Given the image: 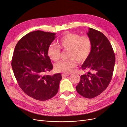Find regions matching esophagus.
<instances>
[{
  "instance_id": "esophagus-1",
  "label": "esophagus",
  "mask_w": 127,
  "mask_h": 127,
  "mask_svg": "<svg viewBox=\"0 0 127 127\" xmlns=\"http://www.w3.org/2000/svg\"><path fill=\"white\" fill-rule=\"evenodd\" d=\"M68 75H69V73H63V74H62V76L63 77H66Z\"/></svg>"
}]
</instances>
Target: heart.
<instances>
[{"mask_svg": "<svg viewBox=\"0 0 127 127\" xmlns=\"http://www.w3.org/2000/svg\"><path fill=\"white\" fill-rule=\"evenodd\" d=\"M58 45L63 50H68L67 58L69 59L56 63L55 68L57 71L66 73L71 72L76 67V60L82 62L88 59L92 46L91 39L89 36H81L76 33L63 36L60 39ZM59 47L55 44H51L48 46L47 54L52 60L57 61L60 59L61 50Z\"/></svg>", "mask_w": 127, "mask_h": 127, "instance_id": "obj_1", "label": "heart"}]
</instances>
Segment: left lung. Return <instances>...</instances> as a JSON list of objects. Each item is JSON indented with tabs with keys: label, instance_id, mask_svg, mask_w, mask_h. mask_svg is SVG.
I'll return each instance as SVG.
<instances>
[{
	"label": "left lung",
	"instance_id": "8db88e82",
	"mask_svg": "<svg viewBox=\"0 0 127 127\" xmlns=\"http://www.w3.org/2000/svg\"><path fill=\"white\" fill-rule=\"evenodd\" d=\"M87 34L91 39L92 50L81 68L88 72L81 75L76 90L82 96L92 99L108 87L112 77L116 58L111 44L103 33L89 28Z\"/></svg>",
	"mask_w": 127,
	"mask_h": 127
}]
</instances>
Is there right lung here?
I'll list each match as a JSON object with an SVG mask.
<instances>
[{
    "label": "right lung",
    "mask_w": 127,
    "mask_h": 127,
    "mask_svg": "<svg viewBox=\"0 0 127 127\" xmlns=\"http://www.w3.org/2000/svg\"><path fill=\"white\" fill-rule=\"evenodd\" d=\"M55 35L41 31L29 32L19 40L13 53L11 66L19 86L37 100L45 101L54 96L62 79L60 73L44 75L53 69L47 50Z\"/></svg>",
    "instance_id": "1"
}]
</instances>
